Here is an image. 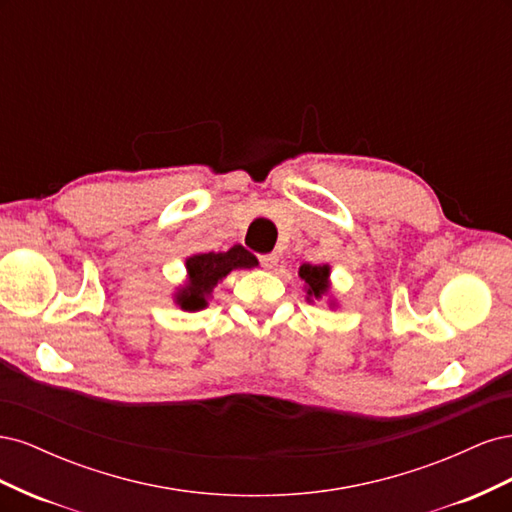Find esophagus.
<instances>
[{
  "mask_svg": "<svg viewBox=\"0 0 512 512\" xmlns=\"http://www.w3.org/2000/svg\"><path fill=\"white\" fill-rule=\"evenodd\" d=\"M277 260H280V256H277L275 252H271V254H262V256H260V265L265 267V269H273V267L277 265Z\"/></svg>",
  "mask_w": 512,
  "mask_h": 512,
  "instance_id": "1",
  "label": "esophagus"
}]
</instances>
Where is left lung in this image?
<instances>
[{
  "mask_svg": "<svg viewBox=\"0 0 512 512\" xmlns=\"http://www.w3.org/2000/svg\"><path fill=\"white\" fill-rule=\"evenodd\" d=\"M329 265H303L299 269L301 280L307 284V297L320 299L329 290Z\"/></svg>",
  "mask_w": 512,
  "mask_h": 512,
  "instance_id": "8db88e82",
  "label": "left lung"
}]
</instances>
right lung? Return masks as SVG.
Returning <instances> with one entry per match:
<instances>
[{"instance_id": "1", "label": "right lung", "mask_w": 512, "mask_h": 512, "mask_svg": "<svg viewBox=\"0 0 512 512\" xmlns=\"http://www.w3.org/2000/svg\"><path fill=\"white\" fill-rule=\"evenodd\" d=\"M254 262L256 258L241 245H235L228 252H209L188 258L185 260L188 284L177 292V305H181L185 312H198L207 307V299L215 284L224 280L232 269H250Z\"/></svg>"}]
</instances>
